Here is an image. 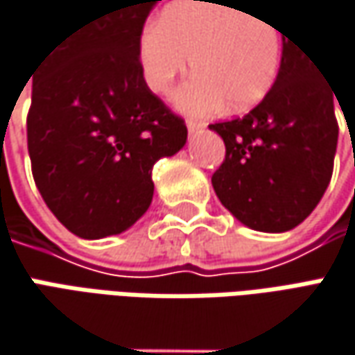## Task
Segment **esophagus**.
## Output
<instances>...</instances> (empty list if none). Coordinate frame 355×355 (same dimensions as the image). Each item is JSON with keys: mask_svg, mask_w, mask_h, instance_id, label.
Here are the masks:
<instances>
[{"mask_svg": "<svg viewBox=\"0 0 355 355\" xmlns=\"http://www.w3.org/2000/svg\"><path fill=\"white\" fill-rule=\"evenodd\" d=\"M205 123L202 121H187V129H189V135H196V132H200V131H205Z\"/></svg>", "mask_w": 355, "mask_h": 355, "instance_id": "obj_1", "label": "esophagus"}]
</instances>
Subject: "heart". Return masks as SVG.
<instances>
[{"label":"heart","mask_w":355,"mask_h":355,"mask_svg":"<svg viewBox=\"0 0 355 355\" xmlns=\"http://www.w3.org/2000/svg\"><path fill=\"white\" fill-rule=\"evenodd\" d=\"M191 65L193 79L175 95L180 111L210 115L228 103L244 111L268 95L282 65V33L268 17L218 0L168 3L139 37L147 85L166 93Z\"/></svg>","instance_id":"b5f03b06"}]
</instances>
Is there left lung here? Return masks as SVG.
<instances>
[{
    "mask_svg": "<svg viewBox=\"0 0 355 355\" xmlns=\"http://www.w3.org/2000/svg\"><path fill=\"white\" fill-rule=\"evenodd\" d=\"M322 77L312 55L282 33V65L268 95L242 119L210 125L226 147L212 175L214 193L252 230H292L330 184L336 93Z\"/></svg>",
    "mask_w": 355,
    "mask_h": 355,
    "instance_id": "obj_1",
    "label": "left lung"
}]
</instances>
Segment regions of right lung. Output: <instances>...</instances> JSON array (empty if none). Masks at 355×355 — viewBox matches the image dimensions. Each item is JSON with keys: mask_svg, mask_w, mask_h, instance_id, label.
I'll return each mask as SVG.
<instances>
[{"mask_svg": "<svg viewBox=\"0 0 355 355\" xmlns=\"http://www.w3.org/2000/svg\"><path fill=\"white\" fill-rule=\"evenodd\" d=\"M159 1L109 0L33 73V178L57 220L79 239L131 228L150 207L153 164L187 143L184 121L148 89L139 61V37Z\"/></svg>", "mask_w": 355, "mask_h": 355, "instance_id": "1", "label": "right lung"}]
</instances>
